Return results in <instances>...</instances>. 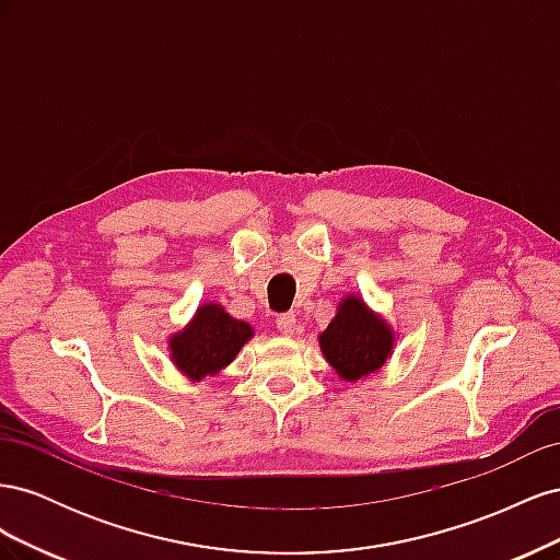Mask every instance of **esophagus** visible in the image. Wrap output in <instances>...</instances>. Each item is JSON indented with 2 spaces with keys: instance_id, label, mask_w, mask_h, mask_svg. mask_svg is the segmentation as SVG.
<instances>
[{
  "instance_id": "esophagus-1",
  "label": "esophagus",
  "mask_w": 560,
  "mask_h": 560,
  "mask_svg": "<svg viewBox=\"0 0 560 560\" xmlns=\"http://www.w3.org/2000/svg\"><path fill=\"white\" fill-rule=\"evenodd\" d=\"M276 325H278V331L284 334V336H292V334L299 329L296 315H294V313H282V315H278Z\"/></svg>"
}]
</instances>
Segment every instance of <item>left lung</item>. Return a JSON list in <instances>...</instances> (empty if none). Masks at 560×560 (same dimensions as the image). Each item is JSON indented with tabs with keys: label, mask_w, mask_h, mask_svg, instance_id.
<instances>
[{
	"label": "left lung",
	"mask_w": 560,
	"mask_h": 560,
	"mask_svg": "<svg viewBox=\"0 0 560 560\" xmlns=\"http://www.w3.org/2000/svg\"><path fill=\"white\" fill-rule=\"evenodd\" d=\"M395 334L366 303L348 294L338 303L336 317L319 334V348L343 381H360L378 371L393 354Z\"/></svg>",
	"instance_id": "obj_1"
}]
</instances>
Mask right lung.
I'll return each instance as SVG.
<instances>
[{
    "label": "right lung",
    "instance_id": "1",
    "mask_svg": "<svg viewBox=\"0 0 560 560\" xmlns=\"http://www.w3.org/2000/svg\"><path fill=\"white\" fill-rule=\"evenodd\" d=\"M252 336L247 322L231 317L219 303H202L189 325L171 336V360L184 376L200 381L229 366Z\"/></svg>",
    "mask_w": 560,
    "mask_h": 560
}]
</instances>
